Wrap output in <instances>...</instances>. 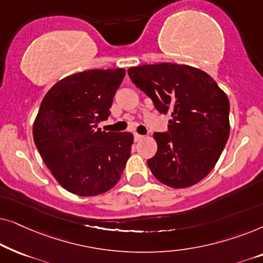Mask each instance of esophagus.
Segmentation results:
<instances>
[{"label":"esophagus","mask_w":263,"mask_h":263,"mask_svg":"<svg viewBox=\"0 0 263 263\" xmlns=\"http://www.w3.org/2000/svg\"><path fill=\"white\" fill-rule=\"evenodd\" d=\"M142 139H143V136H142V135L138 134V133H134V140H135L136 142L140 141V140H142Z\"/></svg>","instance_id":"esophagus-1"}]
</instances>
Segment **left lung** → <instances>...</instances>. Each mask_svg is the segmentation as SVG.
<instances>
[{"mask_svg":"<svg viewBox=\"0 0 263 263\" xmlns=\"http://www.w3.org/2000/svg\"><path fill=\"white\" fill-rule=\"evenodd\" d=\"M128 74L160 114L171 115L168 130L153 134L158 149L147 165L154 177L176 189L196 184L228 142V96L207 73L185 64H143Z\"/></svg>","mask_w":263,"mask_h":263,"instance_id":"8db88e82","label":"left lung"}]
</instances>
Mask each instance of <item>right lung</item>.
Segmentation results:
<instances>
[{"label":"right lung","instance_id":"right-lung-1","mask_svg":"<svg viewBox=\"0 0 263 263\" xmlns=\"http://www.w3.org/2000/svg\"><path fill=\"white\" fill-rule=\"evenodd\" d=\"M123 68L91 69L62 79L42 100L33 140L56 181L79 196L114 188L130 157L132 133L102 132Z\"/></svg>","mask_w":263,"mask_h":263}]
</instances>
